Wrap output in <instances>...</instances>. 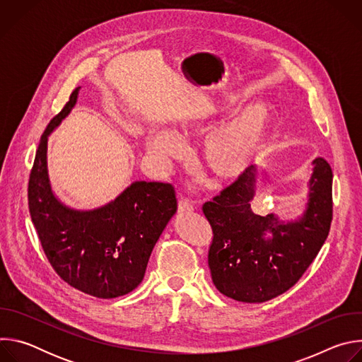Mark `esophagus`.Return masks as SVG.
<instances>
[{
	"label": "esophagus",
	"instance_id": "obj_1",
	"mask_svg": "<svg viewBox=\"0 0 362 362\" xmlns=\"http://www.w3.org/2000/svg\"><path fill=\"white\" fill-rule=\"evenodd\" d=\"M177 212L179 214H190V212H193V206L187 200L182 199L177 203Z\"/></svg>",
	"mask_w": 362,
	"mask_h": 362
}]
</instances>
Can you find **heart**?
I'll list each match as a JSON object with an SVG mask.
<instances>
[{
	"mask_svg": "<svg viewBox=\"0 0 362 362\" xmlns=\"http://www.w3.org/2000/svg\"><path fill=\"white\" fill-rule=\"evenodd\" d=\"M225 110V107H219ZM206 117L180 120L177 136L204 133L211 129ZM274 126V112L267 103H252L223 124L214 129L202 144V160L208 172L221 182H230L245 175L261 158ZM146 147L151 160L166 170L179 158L182 144L169 130H156L147 136Z\"/></svg>",
	"mask_w": 362,
	"mask_h": 362,
	"instance_id": "b5f03b06",
	"label": "heart"
}]
</instances>
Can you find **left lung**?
<instances>
[{
  "mask_svg": "<svg viewBox=\"0 0 362 362\" xmlns=\"http://www.w3.org/2000/svg\"><path fill=\"white\" fill-rule=\"evenodd\" d=\"M305 211L293 221L256 215L252 209L257 170L203 204L214 230L208 264L216 289L239 302H265L293 286L322 247L332 221V170L317 158Z\"/></svg>",
  "mask_w": 362,
  "mask_h": 362,
  "instance_id": "1",
  "label": "left lung"
}]
</instances>
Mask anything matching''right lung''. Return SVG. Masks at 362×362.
Segmentation results:
<instances>
[{
	"label": "right lung",
	"instance_id": "1",
	"mask_svg": "<svg viewBox=\"0 0 362 362\" xmlns=\"http://www.w3.org/2000/svg\"><path fill=\"white\" fill-rule=\"evenodd\" d=\"M77 87L41 136L28 182V208L41 246L54 271L73 288L110 299L143 281L151 250L177 211L169 183L133 182L115 200L91 211L64 204L51 187L48 136L70 115Z\"/></svg>",
	"mask_w": 362,
	"mask_h": 362
}]
</instances>
